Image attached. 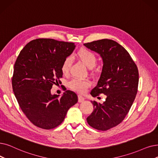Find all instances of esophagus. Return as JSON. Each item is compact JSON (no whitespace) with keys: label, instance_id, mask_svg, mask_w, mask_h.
<instances>
[{"label":"esophagus","instance_id":"esophagus-1","mask_svg":"<svg viewBox=\"0 0 158 158\" xmlns=\"http://www.w3.org/2000/svg\"><path fill=\"white\" fill-rule=\"evenodd\" d=\"M85 101V98L83 97V96L81 95H78V101L79 102H83Z\"/></svg>","mask_w":158,"mask_h":158}]
</instances>
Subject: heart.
I'll return each instance as SVG.
<instances>
[{
	"label": "heart",
	"mask_w": 158,
	"mask_h": 158,
	"mask_svg": "<svg viewBox=\"0 0 158 158\" xmlns=\"http://www.w3.org/2000/svg\"><path fill=\"white\" fill-rule=\"evenodd\" d=\"M77 55V57L89 68H93L97 63V57H96L95 54L90 50L82 49L78 52ZM72 62V59L70 56L66 57L64 59L60 67L61 72L63 75H66L69 73ZM91 85L92 83L90 80L80 78H73L68 83V86L72 90L81 94L85 93Z\"/></svg>",
	"instance_id": "1"
}]
</instances>
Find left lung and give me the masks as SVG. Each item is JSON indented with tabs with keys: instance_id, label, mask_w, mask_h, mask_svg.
Instances as JSON below:
<instances>
[{
	"instance_id": "obj_1",
	"label": "left lung",
	"mask_w": 158,
	"mask_h": 158,
	"mask_svg": "<svg viewBox=\"0 0 158 158\" xmlns=\"http://www.w3.org/2000/svg\"><path fill=\"white\" fill-rule=\"evenodd\" d=\"M100 54L103 66L97 86L91 95L103 94L102 104L92 101L94 111L86 118L88 125L105 131L118 125L126 117L138 92L139 72L134 61L121 45L110 39H101L84 44Z\"/></svg>"
}]
</instances>
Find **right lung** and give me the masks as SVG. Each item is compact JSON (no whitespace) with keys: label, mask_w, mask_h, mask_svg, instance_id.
Listing matches in <instances>:
<instances>
[{"label":"right lung","mask_w":158,"mask_h":158,"mask_svg":"<svg viewBox=\"0 0 158 158\" xmlns=\"http://www.w3.org/2000/svg\"><path fill=\"white\" fill-rule=\"evenodd\" d=\"M73 43L53 39L30 41L20 51L14 64L12 88L22 111L34 125L46 130L58 127L77 95L66 90L52 95L53 85L60 83L61 64L75 49Z\"/></svg>","instance_id":"right-lung-1"}]
</instances>
